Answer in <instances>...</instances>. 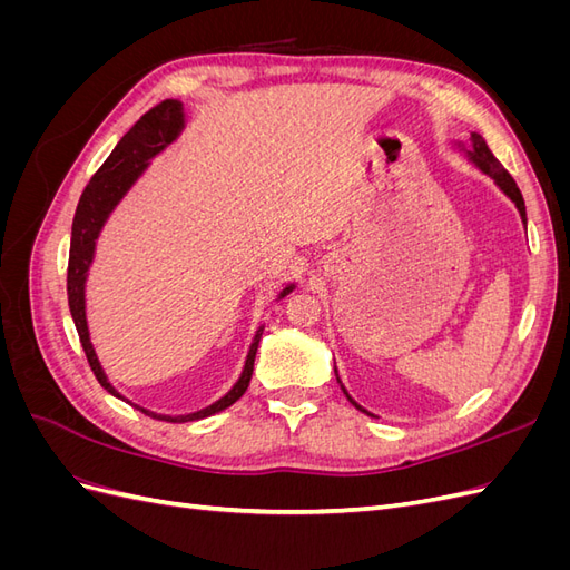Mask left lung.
I'll use <instances>...</instances> for the list:
<instances>
[{
  "instance_id": "obj_1",
  "label": "left lung",
  "mask_w": 570,
  "mask_h": 570,
  "mask_svg": "<svg viewBox=\"0 0 570 570\" xmlns=\"http://www.w3.org/2000/svg\"><path fill=\"white\" fill-rule=\"evenodd\" d=\"M471 159L478 164V168L482 170V174H488L490 178H494V183L502 187V193L507 195V197H511V202L515 204V209H519V214H521V218H523V223H525V202H523V195H521V189H519V185H515V180L509 176V170L499 164L497 159H494V154L490 151V147H488V142L482 140V135H478V132H471ZM340 381V377H337ZM344 390V387H342ZM344 394H347V390H344ZM347 400L358 409V411H364V413H368L366 409H361L352 396L347 394ZM371 416V413H368Z\"/></svg>"
}]
</instances>
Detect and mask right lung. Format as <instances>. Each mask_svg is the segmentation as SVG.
<instances>
[{"label": "right lung", "instance_id": "right-lung-1", "mask_svg": "<svg viewBox=\"0 0 570 570\" xmlns=\"http://www.w3.org/2000/svg\"><path fill=\"white\" fill-rule=\"evenodd\" d=\"M183 126H185V114H183V105L178 99H164L157 107H151L124 137H120V142L114 147L107 161L101 164L97 174L90 178L88 187L82 189L78 209L73 216L71 249H68V278H66L68 308H71L82 352H85V356H88V364H90L95 377L99 381V385L107 392H111L114 396H120V394L111 387L105 371H101V366H99L97 354H95L92 342H90V333H88V321H85V278H88V268H90L92 256H95V239L99 237V230H101V226H105L109 214L114 212V206L124 199L130 185L142 176V170L147 168L149 159L157 157L164 147H168L176 140ZM292 287L295 285L285 287L281 292V297H285L287 292H292ZM262 333H264V325L258 327L254 340H252V347H249L239 381L233 385V390L228 394H223L220 400L214 402L212 406L199 409L195 413H185V416H161V413L147 411L142 406H135V409H140L145 416L159 419L166 423L199 421V419L212 416V413L228 409L230 404H235L239 400V396L245 394V390L252 381L254 356H256V347H258V340H262ZM120 400H124V396H120Z\"/></svg>", "mask_w": 570, "mask_h": 570}]
</instances>
